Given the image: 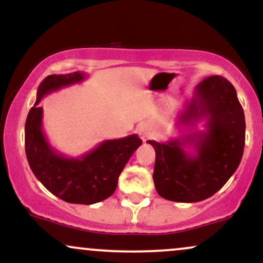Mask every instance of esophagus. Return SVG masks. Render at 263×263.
<instances>
[{"instance_id":"esophagus-1","label":"esophagus","mask_w":263,"mask_h":263,"mask_svg":"<svg viewBox=\"0 0 263 263\" xmlns=\"http://www.w3.org/2000/svg\"><path fill=\"white\" fill-rule=\"evenodd\" d=\"M137 131H138V134H140L141 138L143 141H147L149 137H152V135H153L152 127H151L149 125H147V123H143V125L138 126Z\"/></svg>"}]
</instances>
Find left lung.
Masks as SVG:
<instances>
[{"label":"left lung","mask_w":263,"mask_h":263,"mask_svg":"<svg viewBox=\"0 0 263 263\" xmlns=\"http://www.w3.org/2000/svg\"><path fill=\"white\" fill-rule=\"evenodd\" d=\"M200 121H205L204 131L167 142L147 141L156 151V190L167 200H205L224 186L240 164L245 114L235 87L220 75L205 78L195 86L177 123L193 128Z\"/></svg>","instance_id":"8db88e82"}]
</instances>
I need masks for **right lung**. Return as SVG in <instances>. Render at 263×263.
<instances>
[{"mask_svg": "<svg viewBox=\"0 0 263 263\" xmlns=\"http://www.w3.org/2000/svg\"><path fill=\"white\" fill-rule=\"evenodd\" d=\"M86 74L74 71L48 75L37 90L25 127L26 156L35 178L52 194L71 204L91 205L105 200L116 190L126 163L142 144L137 135L106 140L80 157H66L48 141L43 131V108L38 104L48 93L83 83Z\"/></svg>", "mask_w": 263, "mask_h": 263, "instance_id": "1", "label": "right lung"}]
</instances>
